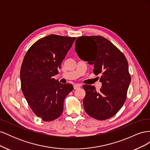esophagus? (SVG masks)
Listing matches in <instances>:
<instances>
[{
	"label": "esophagus",
	"instance_id": "obj_1",
	"mask_svg": "<svg viewBox=\"0 0 150 150\" xmlns=\"http://www.w3.org/2000/svg\"><path fill=\"white\" fill-rule=\"evenodd\" d=\"M81 86V84H76L74 85V89H79Z\"/></svg>",
	"mask_w": 150,
	"mask_h": 150
}]
</instances>
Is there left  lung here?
<instances>
[{
    "instance_id": "obj_1",
    "label": "left lung",
    "mask_w": 150,
    "mask_h": 150,
    "mask_svg": "<svg viewBox=\"0 0 150 150\" xmlns=\"http://www.w3.org/2000/svg\"><path fill=\"white\" fill-rule=\"evenodd\" d=\"M81 45L87 49L86 53L81 51ZM75 51L81 59L94 64L95 74L101 75L100 91L97 92L94 86H83L85 111L96 120L110 118L124 104L131 82L126 57L110 40L100 35L78 38Z\"/></svg>"
}]
</instances>
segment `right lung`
<instances>
[{"instance_id": "right-lung-1", "label": "right lung", "mask_w": 150, "mask_h": 150, "mask_svg": "<svg viewBox=\"0 0 150 150\" xmlns=\"http://www.w3.org/2000/svg\"><path fill=\"white\" fill-rule=\"evenodd\" d=\"M75 39L49 35L36 41L24 56L20 72L22 91L34 114L44 121L61 115L64 99L73 89L72 84H61L53 76Z\"/></svg>"}]
</instances>
